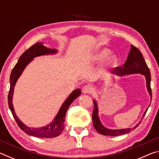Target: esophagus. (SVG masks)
Returning a JSON list of instances; mask_svg holds the SVG:
<instances>
[{"label":"esophagus","instance_id":"esophagus-1","mask_svg":"<svg viewBox=\"0 0 159 159\" xmlns=\"http://www.w3.org/2000/svg\"><path fill=\"white\" fill-rule=\"evenodd\" d=\"M91 88L89 85H85L83 86V89H82V92L84 94H89L91 93Z\"/></svg>","mask_w":159,"mask_h":159}]
</instances>
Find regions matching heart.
<instances>
[{
	"label": "heart",
	"instance_id": "heart-1",
	"mask_svg": "<svg viewBox=\"0 0 159 159\" xmlns=\"http://www.w3.org/2000/svg\"><path fill=\"white\" fill-rule=\"evenodd\" d=\"M111 50L108 48H102L94 54L92 57V61L93 63H99L107 60L104 61V65L107 68H114L117 66L118 62V58L116 55H111Z\"/></svg>",
	"mask_w": 159,
	"mask_h": 159
}]
</instances>
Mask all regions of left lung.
Returning <instances> with one entry per match:
<instances>
[{
  "label": "left lung",
  "instance_id": "1",
  "mask_svg": "<svg viewBox=\"0 0 159 159\" xmlns=\"http://www.w3.org/2000/svg\"><path fill=\"white\" fill-rule=\"evenodd\" d=\"M111 73L114 75H116L118 76H123L126 75H131L135 74H140L143 75L146 79V86L148 93L149 94L151 101L152 98V89H151V74L150 71L147 65L145 60L141 53L138 48L131 45L130 50L129 52L128 56L123 66H119L114 68L112 70ZM94 103V110L93 113V122L94 128L95 130L103 135H109V136H117L120 134H126L130 133V131L133 130L139 125L141 120L133 128H122V129H110L105 127L102 124L99 117V109L98 104L95 99L93 100ZM150 106V104H149ZM149 106L148 107L149 108ZM148 108L145 110L142 118L144 116L147 111Z\"/></svg>",
  "mask_w": 159,
  "mask_h": 159
}]
</instances>
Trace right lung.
Here are the masks:
<instances>
[{"label": "right lung", "instance_id": "1", "mask_svg": "<svg viewBox=\"0 0 159 159\" xmlns=\"http://www.w3.org/2000/svg\"><path fill=\"white\" fill-rule=\"evenodd\" d=\"M58 52L56 49H51V48L45 47L43 43H36V44L32 45L28 50H26L22 55L20 56L17 63L15 64L14 68L11 72L10 77V91L8 94V105L9 108L13 115V117L17 122V125L21 130L25 133L29 135L36 137L41 138H55L61 134V131L64 128V121H65L66 114L67 109L71 105L72 102L76 99L80 95L81 92L80 89L74 90L73 92L70 94L69 96L64 102L62 105L59 109V111L53 118L52 121L48 123L46 125L42 126L39 128H31L26 125L23 122H21L20 118L16 114L14 107L12 104L13 94H14L15 86L16 85L17 80L20 77L21 74L23 73L24 70L25 69L26 66L34 60L35 57H39L42 55H55Z\"/></svg>", "mask_w": 159, "mask_h": 159}]
</instances>
